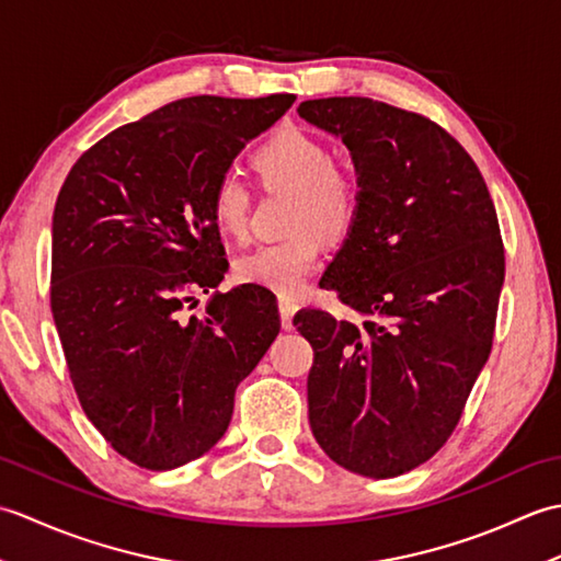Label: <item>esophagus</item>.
<instances>
[{
  "label": "esophagus",
  "instance_id": "esophagus-1",
  "mask_svg": "<svg viewBox=\"0 0 561 561\" xmlns=\"http://www.w3.org/2000/svg\"><path fill=\"white\" fill-rule=\"evenodd\" d=\"M296 308H299V304H296L294 299H279V316H282V328L284 330L291 328V318L296 313Z\"/></svg>",
  "mask_w": 561,
  "mask_h": 561
}]
</instances>
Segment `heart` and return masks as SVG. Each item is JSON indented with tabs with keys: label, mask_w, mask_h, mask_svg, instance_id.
Masks as SVG:
<instances>
[{
	"label": "heart",
	"mask_w": 561,
	"mask_h": 561,
	"mask_svg": "<svg viewBox=\"0 0 561 561\" xmlns=\"http://www.w3.org/2000/svg\"><path fill=\"white\" fill-rule=\"evenodd\" d=\"M253 169L267 190H289V238L257 245L236 262V277L279 294V299L304 289L323 253V236L342 238L359 214V181L332 163L323 139L299 127H282L253 153ZM250 190L241 175L224 173L211 190V219L226 236L248 231Z\"/></svg>",
	"instance_id": "b5f03b06"
}]
</instances>
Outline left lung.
Listing matches in <instances>:
<instances>
[{"mask_svg":"<svg viewBox=\"0 0 561 561\" xmlns=\"http://www.w3.org/2000/svg\"><path fill=\"white\" fill-rule=\"evenodd\" d=\"M299 115L342 139L362 193L320 287L364 320L294 318L313 347L308 420L344 470L398 478L446 444L490 359L496 209L470 153L424 115L362 96L304 101Z\"/></svg>","mask_w":561,"mask_h":561,"instance_id":"8db88e82","label":"left lung"}]
</instances>
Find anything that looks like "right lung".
Segmentation results:
<instances>
[{
    "label": "right lung",
    "mask_w": 561,
    "mask_h": 561,
    "mask_svg": "<svg viewBox=\"0 0 561 561\" xmlns=\"http://www.w3.org/2000/svg\"><path fill=\"white\" fill-rule=\"evenodd\" d=\"M193 96L83 151L53 214L50 306L71 383L103 438L139 468L173 470L229 428L241 380L279 335L274 294L217 289L224 260L211 190L250 139L291 108Z\"/></svg>",
    "instance_id": "obj_1"
}]
</instances>
